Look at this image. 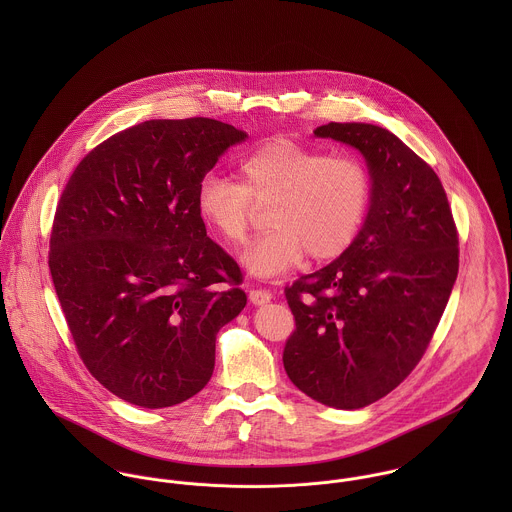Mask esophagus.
<instances>
[{
    "label": "esophagus",
    "instance_id": "34e87169",
    "mask_svg": "<svg viewBox=\"0 0 512 512\" xmlns=\"http://www.w3.org/2000/svg\"><path fill=\"white\" fill-rule=\"evenodd\" d=\"M270 299H272V293L268 292V290H250V301L254 305H264Z\"/></svg>",
    "mask_w": 512,
    "mask_h": 512
}]
</instances>
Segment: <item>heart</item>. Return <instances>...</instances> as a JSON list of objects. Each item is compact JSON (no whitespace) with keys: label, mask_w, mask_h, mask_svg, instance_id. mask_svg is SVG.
I'll list each match as a JSON object with an SVG mask.
<instances>
[{"label":"heart","mask_w":512,"mask_h":512,"mask_svg":"<svg viewBox=\"0 0 512 512\" xmlns=\"http://www.w3.org/2000/svg\"><path fill=\"white\" fill-rule=\"evenodd\" d=\"M372 201V175L353 153H327L292 140H272L238 159V181L207 173L197 185V211L228 244H240L254 205H267L270 228L242 254L258 278L280 276L307 254L341 256L359 236Z\"/></svg>","instance_id":"obj_1"}]
</instances>
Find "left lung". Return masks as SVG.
<instances>
[{
    "label": "left lung",
    "instance_id": "left-lung-1",
    "mask_svg": "<svg viewBox=\"0 0 512 512\" xmlns=\"http://www.w3.org/2000/svg\"><path fill=\"white\" fill-rule=\"evenodd\" d=\"M357 147L372 201L355 242L286 288L295 319L284 366L309 398L357 410L392 392L424 357L459 270V236L436 171L372 124L313 132Z\"/></svg>",
    "mask_w": 512,
    "mask_h": 512
}]
</instances>
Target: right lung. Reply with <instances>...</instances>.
<instances>
[{
  "label": "right lung",
  "instance_id": "obj_1",
  "mask_svg": "<svg viewBox=\"0 0 512 512\" xmlns=\"http://www.w3.org/2000/svg\"><path fill=\"white\" fill-rule=\"evenodd\" d=\"M244 138L211 118L147 120L94 147L61 195L55 292L88 372L130 404L203 390L220 327L246 305L238 264L197 211L199 181Z\"/></svg>",
  "mask_w": 512,
  "mask_h": 512
}]
</instances>
